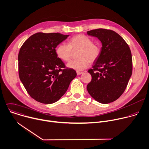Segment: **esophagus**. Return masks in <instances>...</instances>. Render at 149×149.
Wrapping results in <instances>:
<instances>
[{
	"mask_svg": "<svg viewBox=\"0 0 149 149\" xmlns=\"http://www.w3.org/2000/svg\"><path fill=\"white\" fill-rule=\"evenodd\" d=\"M83 73V72H77V75H80Z\"/></svg>",
	"mask_w": 149,
	"mask_h": 149,
	"instance_id": "34e87169",
	"label": "esophagus"
}]
</instances>
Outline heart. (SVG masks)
Wrapping results in <instances>:
<instances>
[{
    "mask_svg": "<svg viewBox=\"0 0 149 149\" xmlns=\"http://www.w3.org/2000/svg\"><path fill=\"white\" fill-rule=\"evenodd\" d=\"M80 49L78 53L79 58L69 62L68 67L80 71L86 69L89 63H93L100 54V47L98 43L92 42L88 36L79 34L73 36L69 42V45L62 43L56 47V52L58 57L65 62H68L72 57V49Z\"/></svg>",
    "mask_w": 149,
    "mask_h": 149,
    "instance_id": "1",
    "label": "heart"
}]
</instances>
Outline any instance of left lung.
<instances>
[{
  "label": "left lung",
  "instance_id": "left-lung-1",
  "mask_svg": "<svg viewBox=\"0 0 149 149\" xmlns=\"http://www.w3.org/2000/svg\"><path fill=\"white\" fill-rule=\"evenodd\" d=\"M102 42L100 54L88 72L92 80L87 86L90 95L103 104L120 97L132 74V57L129 45L111 30L97 29L87 32Z\"/></svg>",
  "mask_w": 149,
  "mask_h": 149
}]
</instances>
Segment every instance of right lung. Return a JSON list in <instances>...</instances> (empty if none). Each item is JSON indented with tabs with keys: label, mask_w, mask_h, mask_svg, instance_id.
Instances as JSON below:
<instances>
[{
	"label": "right lung",
	"mask_w": 149,
	"mask_h": 149,
	"mask_svg": "<svg viewBox=\"0 0 149 149\" xmlns=\"http://www.w3.org/2000/svg\"><path fill=\"white\" fill-rule=\"evenodd\" d=\"M69 35L36 33L29 37L19 52V75L28 94L35 100L52 104L66 92L76 71L66 68L56 47Z\"/></svg>",
	"instance_id": "obj_1"
}]
</instances>
